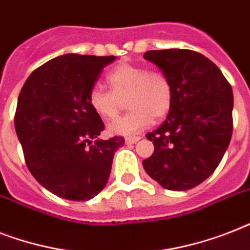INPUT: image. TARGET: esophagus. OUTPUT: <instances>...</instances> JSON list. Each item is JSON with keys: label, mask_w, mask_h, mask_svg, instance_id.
Returning a JSON list of instances; mask_svg holds the SVG:
<instances>
[{"label": "esophagus", "mask_w": 250, "mask_h": 250, "mask_svg": "<svg viewBox=\"0 0 250 250\" xmlns=\"http://www.w3.org/2000/svg\"><path fill=\"white\" fill-rule=\"evenodd\" d=\"M141 137L140 136H128L125 137V144H135L137 141L140 140Z\"/></svg>", "instance_id": "34e87169"}]
</instances>
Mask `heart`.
I'll return each instance as SVG.
<instances>
[{
    "label": "heart",
    "mask_w": 250,
    "mask_h": 250,
    "mask_svg": "<svg viewBox=\"0 0 250 250\" xmlns=\"http://www.w3.org/2000/svg\"><path fill=\"white\" fill-rule=\"evenodd\" d=\"M107 83L111 90L92 86L88 102L94 113L110 121L118 117L127 101L131 111L107 127L113 135H135L152 125L153 118L160 121L171 110L174 90L170 79L162 72L148 71L139 64L121 63L110 71Z\"/></svg>",
    "instance_id": "b5f03b06"
}]
</instances>
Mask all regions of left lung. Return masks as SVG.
I'll return each mask as SVG.
<instances>
[{"mask_svg":"<svg viewBox=\"0 0 250 250\" xmlns=\"http://www.w3.org/2000/svg\"><path fill=\"white\" fill-rule=\"evenodd\" d=\"M144 58L170 79L174 100L166 121L146 133L154 152L143 166L166 189H190L213 174L229 148L233 127L232 88L201 53L149 50Z\"/></svg>","mask_w":250,"mask_h":250,"instance_id":"8db88e82","label":"left lung"}]
</instances>
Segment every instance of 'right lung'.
Instances as JSON below:
<instances>
[{
    "label": "right lung",
    "mask_w": 250,
    "mask_h": 250,
    "mask_svg": "<svg viewBox=\"0 0 250 250\" xmlns=\"http://www.w3.org/2000/svg\"><path fill=\"white\" fill-rule=\"evenodd\" d=\"M114 56L64 54L28 76L14 125L33 178L58 197L88 201L109 180L114 153L125 139H98L104 122L88 94Z\"/></svg>",
    "instance_id": "obj_1"
}]
</instances>
